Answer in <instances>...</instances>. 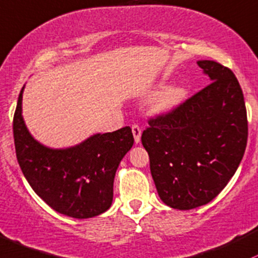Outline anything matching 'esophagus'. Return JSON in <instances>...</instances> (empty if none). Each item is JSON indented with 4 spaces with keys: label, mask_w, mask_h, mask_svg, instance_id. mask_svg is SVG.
Here are the masks:
<instances>
[{
    "label": "esophagus",
    "mask_w": 258,
    "mask_h": 258,
    "mask_svg": "<svg viewBox=\"0 0 258 258\" xmlns=\"http://www.w3.org/2000/svg\"><path fill=\"white\" fill-rule=\"evenodd\" d=\"M132 132H133V135H134L135 144H139L140 140H141V129H140V126L137 125V124H134V125L132 126Z\"/></svg>",
    "instance_id": "34e87169"
}]
</instances>
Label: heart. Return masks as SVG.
Here are the masks:
<instances>
[{
	"instance_id": "b5f03b06",
	"label": "heart",
	"mask_w": 258,
	"mask_h": 258,
	"mask_svg": "<svg viewBox=\"0 0 258 258\" xmlns=\"http://www.w3.org/2000/svg\"><path fill=\"white\" fill-rule=\"evenodd\" d=\"M163 88V85H160V88L154 93V96H156ZM188 96V90L187 87L183 85H172L168 88H166L165 92L162 93L161 97L159 98L156 104L157 112L160 113H167L171 110L176 109L177 107L181 106L182 103L185 101Z\"/></svg>"
}]
</instances>
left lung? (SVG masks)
Wrapping results in <instances>:
<instances>
[{"label": "left lung", "mask_w": 258, "mask_h": 258, "mask_svg": "<svg viewBox=\"0 0 258 258\" xmlns=\"http://www.w3.org/2000/svg\"><path fill=\"white\" fill-rule=\"evenodd\" d=\"M212 84L166 115L150 119L141 143L160 199L179 210L212 202L236 172L247 144V115L230 69L199 60Z\"/></svg>", "instance_id": "1"}]
</instances>
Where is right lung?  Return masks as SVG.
<instances>
[{
    "label": "right lung",
    "mask_w": 258,
    "mask_h": 258,
    "mask_svg": "<svg viewBox=\"0 0 258 258\" xmlns=\"http://www.w3.org/2000/svg\"><path fill=\"white\" fill-rule=\"evenodd\" d=\"M24 87L13 118V135L18 163L30 187L62 215L87 219L104 213L112 206L119 163L134 144L132 129L97 133L70 148H49L27 128L22 115Z\"/></svg>",
    "instance_id": "right-lung-1"
}]
</instances>
